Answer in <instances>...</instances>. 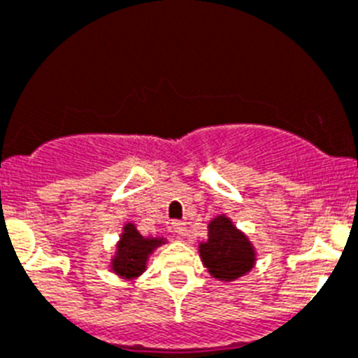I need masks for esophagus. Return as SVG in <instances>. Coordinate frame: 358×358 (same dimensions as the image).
Here are the masks:
<instances>
[{
	"instance_id": "1",
	"label": "esophagus",
	"mask_w": 358,
	"mask_h": 358,
	"mask_svg": "<svg viewBox=\"0 0 358 358\" xmlns=\"http://www.w3.org/2000/svg\"><path fill=\"white\" fill-rule=\"evenodd\" d=\"M172 229L179 238H185L188 235V227H186V222H181V220H173Z\"/></svg>"
}]
</instances>
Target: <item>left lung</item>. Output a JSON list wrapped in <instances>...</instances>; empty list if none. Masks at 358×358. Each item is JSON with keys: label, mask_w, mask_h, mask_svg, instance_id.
Wrapping results in <instances>:
<instances>
[{"label": "left lung", "mask_w": 358, "mask_h": 358, "mask_svg": "<svg viewBox=\"0 0 358 358\" xmlns=\"http://www.w3.org/2000/svg\"><path fill=\"white\" fill-rule=\"evenodd\" d=\"M199 255L208 273L218 281L238 280L256 264L255 245L226 215H218L208 224V238L199 243Z\"/></svg>", "instance_id": "obj_1"}]
</instances>
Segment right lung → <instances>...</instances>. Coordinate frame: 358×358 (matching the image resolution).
I'll list each match as a JSON object with an SVG mask.
<instances>
[{"label": "right lung", "mask_w": 358, "mask_h": 358, "mask_svg": "<svg viewBox=\"0 0 358 358\" xmlns=\"http://www.w3.org/2000/svg\"><path fill=\"white\" fill-rule=\"evenodd\" d=\"M163 243H166V238L140 235L134 224L127 222L116 242V252L110 258V271L123 280L140 278L147 271V262L152 252Z\"/></svg>", "instance_id": "right-lung-1"}]
</instances>
